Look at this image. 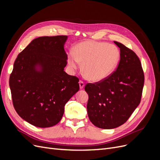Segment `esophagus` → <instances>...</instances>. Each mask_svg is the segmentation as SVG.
Wrapping results in <instances>:
<instances>
[{"label": "esophagus", "mask_w": 160, "mask_h": 160, "mask_svg": "<svg viewBox=\"0 0 160 160\" xmlns=\"http://www.w3.org/2000/svg\"><path fill=\"white\" fill-rule=\"evenodd\" d=\"M79 88H80V89H83L84 88V86H85L84 82L82 81H79Z\"/></svg>", "instance_id": "1"}]
</instances>
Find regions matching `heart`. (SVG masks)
<instances>
[{"instance_id": "obj_1", "label": "heart", "mask_w": 160, "mask_h": 160, "mask_svg": "<svg viewBox=\"0 0 160 160\" xmlns=\"http://www.w3.org/2000/svg\"><path fill=\"white\" fill-rule=\"evenodd\" d=\"M120 52L114 45L107 42L85 41L76 47L75 52L71 51L68 62L72 70L79 68L93 81H100L108 77L118 66Z\"/></svg>"}]
</instances>
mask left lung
Masks as SVG:
<instances>
[{"mask_svg": "<svg viewBox=\"0 0 160 160\" xmlns=\"http://www.w3.org/2000/svg\"><path fill=\"white\" fill-rule=\"evenodd\" d=\"M117 69L107 78L87 83V105L89 120L96 127L113 129L127 122L141 101L144 73L137 55L122 43Z\"/></svg>", "mask_w": 160, "mask_h": 160, "instance_id": "left-lung-1", "label": "left lung"}]
</instances>
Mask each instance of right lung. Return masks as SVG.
Here are the masks:
<instances>
[{"label":"right lung","instance_id":"add662e5","mask_svg":"<svg viewBox=\"0 0 160 160\" xmlns=\"http://www.w3.org/2000/svg\"><path fill=\"white\" fill-rule=\"evenodd\" d=\"M67 36L41 37L18 55L9 78L14 108L21 118L38 128L60 122L65 105L79 89V79L67 74ZM40 65L42 71L36 70Z\"/></svg>","mask_w":160,"mask_h":160}]
</instances>
